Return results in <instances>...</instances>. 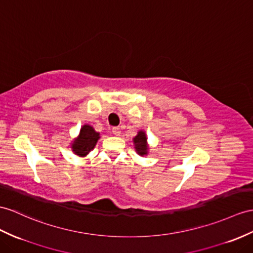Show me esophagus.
I'll return each mask as SVG.
<instances>
[{
  "instance_id": "esophagus-1",
  "label": "esophagus",
  "mask_w": 253,
  "mask_h": 253,
  "mask_svg": "<svg viewBox=\"0 0 253 253\" xmlns=\"http://www.w3.org/2000/svg\"><path fill=\"white\" fill-rule=\"evenodd\" d=\"M113 134L114 135H116V136H120V134H121V130L120 128L118 127V126H115V127H113Z\"/></svg>"
}]
</instances>
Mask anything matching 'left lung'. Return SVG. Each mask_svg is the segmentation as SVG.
I'll return each mask as SVG.
<instances>
[{
    "instance_id": "obj_1",
    "label": "left lung",
    "mask_w": 253,
    "mask_h": 253,
    "mask_svg": "<svg viewBox=\"0 0 253 253\" xmlns=\"http://www.w3.org/2000/svg\"><path fill=\"white\" fill-rule=\"evenodd\" d=\"M134 148L137 151L139 156H147L148 153V144H147V136L144 131H139L136 136L133 138Z\"/></svg>"
}]
</instances>
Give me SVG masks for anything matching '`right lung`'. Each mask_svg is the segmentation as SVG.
Returning <instances> with one entry per match:
<instances>
[{
  "label": "right lung",
  "mask_w": 253,
  "mask_h": 253,
  "mask_svg": "<svg viewBox=\"0 0 253 253\" xmlns=\"http://www.w3.org/2000/svg\"><path fill=\"white\" fill-rule=\"evenodd\" d=\"M100 139V133L95 132L93 127L84 125L80 128L78 137L72 143V150L76 156L85 157L95 147Z\"/></svg>",
  "instance_id": "1"
}]
</instances>
